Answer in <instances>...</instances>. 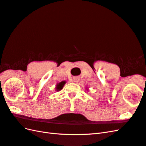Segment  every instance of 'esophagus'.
Returning <instances> with one entry per match:
<instances>
[{
    "instance_id": "obj_1",
    "label": "esophagus",
    "mask_w": 146,
    "mask_h": 146,
    "mask_svg": "<svg viewBox=\"0 0 146 146\" xmlns=\"http://www.w3.org/2000/svg\"><path fill=\"white\" fill-rule=\"evenodd\" d=\"M73 82H78V81H79V78H78V77H74L73 78Z\"/></svg>"
}]
</instances>
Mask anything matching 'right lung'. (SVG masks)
<instances>
[{
  "instance_id": "add662e5",
  "label": "right lung",
  "mask_w": 146,
  "mask_h": 146,
  "mask_svg": "<svg viewBox=\"0 0 146 146\" xmlns=\"http://www.w3.org/2000/svg\"><path fill=\"white\" fill-rule=\"evenodd\" d=\"M65 84V81H62V82H60V83L57 84V85L56 86V91H60L61 90H62Z\"/></svg>"
}]
</instances>
